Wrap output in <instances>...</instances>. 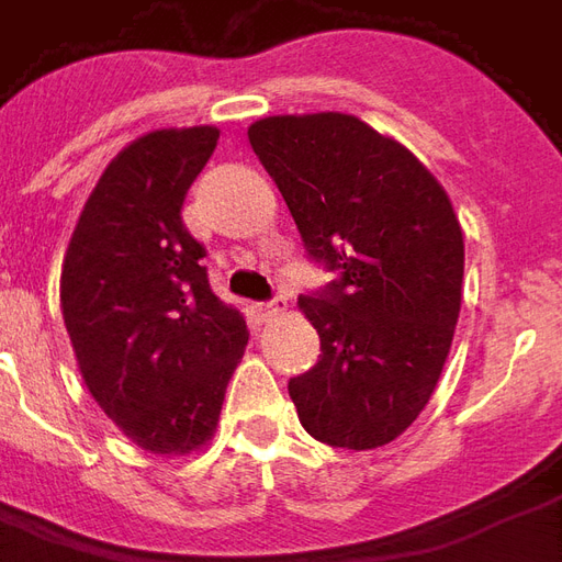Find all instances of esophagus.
I'll use <instances>...</instances> for the list:
<instances>
[{"label": "esophagus", "mask_w": 562, "mask_h": 562, "mask_svg": "<svg viewBox=\"0 0 562 562\" xmlns=\"http://www.w3.org/2000/svg\"><path fill=\"white\" fill-rule=\"evenodd\" d=\"M282 310H285V297L277 294V297H270V301H265V304H258V316L270 318V316H277V313H282Z\"/></svg>", "instance_id": "1"}]
</instances>
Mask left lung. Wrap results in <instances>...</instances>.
Listing matches in <instances>:
<instances>
[{"label":"left lung","instance_id":"obj_1","mask_svg":"<svg viewBox=\"0 0 562 562\" xmlns=\"http://www.w3.org/2000/svg\"><path fill=\"white\" fill-rule=\"evenodd\" d=\"M249 144L280 186L306 258L334 273L297 297L322 340L289 379L306 434L367 451L418 418L460 313L463 234L446 189L349 114L268 116Z\"/></svg>","mask_w":562,"mask_h":562}]
</instances>
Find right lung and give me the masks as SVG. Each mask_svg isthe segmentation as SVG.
Instances as JSON below:
<instances>
[{"label": "right lung", "instance_id": "obj_1", "mask_svg": "<svg viewBox=\"0 0 562 562\" xmlns=\"http://www.w3.org/2000/svg\"><path fill=\"white\" fill-rule=\"evenodd\" d=\"M216 140V128L195 126L128 144L92 189L63 261L59 301L83 382L153 454L207 442L249 340L180 216Z\"/></svg>", "mask_w": 562, "mask_h": 562}]
</instances>
